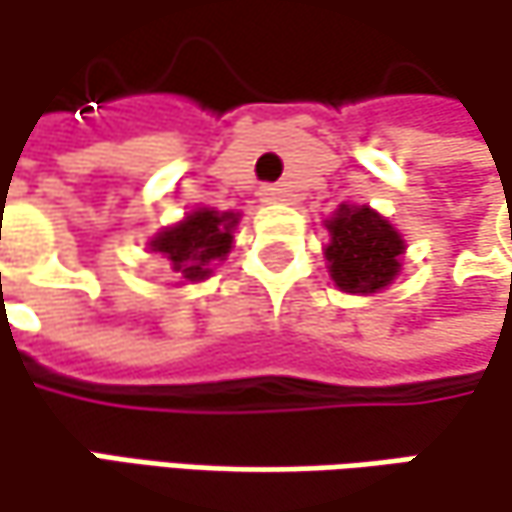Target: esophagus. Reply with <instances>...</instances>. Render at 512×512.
<instances>
[{
	"label": "esophagus",
	"mask_w": 512,
	"mask_h": 512,
	"mask_svg": "<svg viewBox=\"0 0 512 512\" xmlns=\"http://www.w3.org/2000/svg\"><path fill=\"white\" fill-rule=\"evenodd\" d=\"M284 199H287V190L281 184H263L260 187V202L275 205V202H284Z\"/></svg>",
	"instance_id": "1"
}]
</instances>
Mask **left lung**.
<instances>
[{
    "mask_svg": "<svg viewBox=\"0 0 512 512\" xmlns=\"http://www.w3.org/2000/svg\"><path fill=\"white\" fill-rule=\"evenodd\" d=\"M331 243L325 249L328 272L346 293H378L398 275L404 240L393 225L366 205L340 210L325 222Z\"/></svg>",
    "mask_w": 512,
    "mask_h": 512,
    "instance_id": "8db88e82",
    "label": "left lung"
}]
</instances>
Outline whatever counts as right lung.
Instances as JSON below:
<instances>
[{
    "instance_id": "right-lung-1",
    "label": "right lung",
    "mask_w": 512,
    "mask_h": 512,
    "mask_svg": "<svg viewBox=\"0 0 512 512\" xmlns=\"http://www.w3.org/2000/svg\"><path fill=\"white\" fill-rule=\"evenodd\" d=\"M237 213H219L202 208L190 213L175 228H166L152 240V249L169 260V269L178 278L202 281L210 275V266L228 255L234 240Z\"/></svg>"
}]
</instances>
